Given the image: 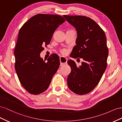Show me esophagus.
Instances as JSON below:
<instances>
[{
  "instance_id": "obj_1",
  "label": "esophagus",
  "mask_w": 122,
  "mask_h": 122,
  "mask_svg": "<svg viewBox=\"0 0 122 122\" xmlns=\"http://www.w3.org/2000/svg\"><path fill=\"white\" fill-rule=\"evenodd\" d=\"M67 61V59L66 58H64L62 56L60 57V61L61 65H64V64H66Z\"/></svg>"
}]
</instances>
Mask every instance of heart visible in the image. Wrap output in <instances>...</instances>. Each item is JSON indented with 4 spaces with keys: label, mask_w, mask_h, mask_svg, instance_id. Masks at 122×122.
<instances>
[{
    "label": "heart",
    "mask_w": 122,
    "mask_h": 122,
    "mask_svg": "<svg viewBox=\"0 0 122 122\" xmlns=\"http://www.w3.org/2000/svg\"><path fill=\"white\" fill-rule=\"evenodd\" d=\"M62 53H63V54H65V53H66V51L65 50H62Z\"/></svg>",
    "instance_id": "obj_1"
}]
</instances>
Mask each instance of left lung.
I'll list each match as a JSON object with an SVG mask.
<instances>
[{
	"label": "left lung",
	"mask_w": 122,
	"mask_h": 122,
	"mask_svg": "<svg viewBox=\"0 0 122 122\" xmlns=\"http://www.w3.org/2000/svg\"><path fill=\"white\" fill-rule=\"evenodd\" d=\"M63 16L77 32L76 45L70 56L82 58L84 60L79 66L74 61H67L71 67L67 79V85L74 93L85 95L98 84L106 70L108 55L106 37L101 27L89 17L79 15Z\"/></svg>",
	"instance_id": "left-lung-1"
}]
</instances>
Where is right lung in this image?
Returning a JSON list of instances; mask_svg holds the SVG:
<instances>
[{
    "instance_id": "1",
    "label": "right lung",
    "mask_w": 122,
    "mask_h": 122,
    "mask_svg": "<svg viewBox=\"0 0 122 122\" xmlns=\"http://www.w3.org/2000/svg\"><path fill=\"white\" fill-rule=\"evenodd\" d=\"M65 21L61 16L39 14L33 16L19 30L14 50L15 68L19 81L27 92L39 95L48 88L60 65L58 55L51 54L46 62L40 57L44 46Z\"/></svg>"
}]
</instances>
